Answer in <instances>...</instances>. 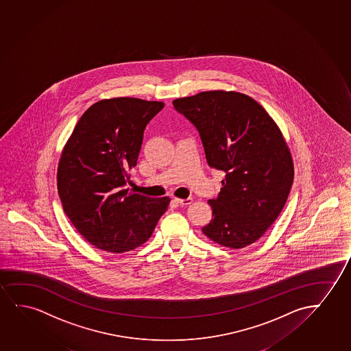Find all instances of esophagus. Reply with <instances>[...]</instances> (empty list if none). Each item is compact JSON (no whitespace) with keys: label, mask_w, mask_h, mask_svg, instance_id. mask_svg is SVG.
Here are the masks:
<instances>
[{"label":"esophagus","mask_w":351,"mask_h":351,"mask_svg":"<svg viewBox=\"0 0 351 351\" xmlns=\"http://www.w3.org/2000/svg\"><path fill=\"white\" fill-rule=\"evenodd\" d=\"M176 202L182 204V206H189V204H191V202H193V198H176Z\"/></svg>","instance_id":"obj_1"}]
</instances>
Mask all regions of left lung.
Listing matches in <instances>:
<instances>
[{"instance_id": "left-lung-1", "label": "left lung", "mask_w": 351, "mask_h": 351, "mask_svg": "<svg viewBox=\"0 0 351 351\" xmlns=\"http://www.w3.org/2000/svg\"><path fill=\"white\" fill-rule=\"evenodd\" d=\"M196 126L208 165L226 173L217 198L209 199L206 237L242 249L277 220L293 182L290 149L261 104L237 91L213 90L173 101Z\"/></svg>"}]
</instances>
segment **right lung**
I'll return each instance as SVG.
<instances>
[{"instance_id":"add662e5","label":"right lung","mask_w":351,"mask_h":351,"mask_svg":"<svg viewBox=\"0 0 351 351\" xmlns=\"http://www.w3.org/2000/svg\"><path fill=\"white\" fill-rule=\"evenodd\" d=\"M134 97L101 99L85 110L64 144L58 193L74 228L104 252H131L147 242L169 197L130 193L147 123L163 108Z\"/></svg>"}]
</instances>
